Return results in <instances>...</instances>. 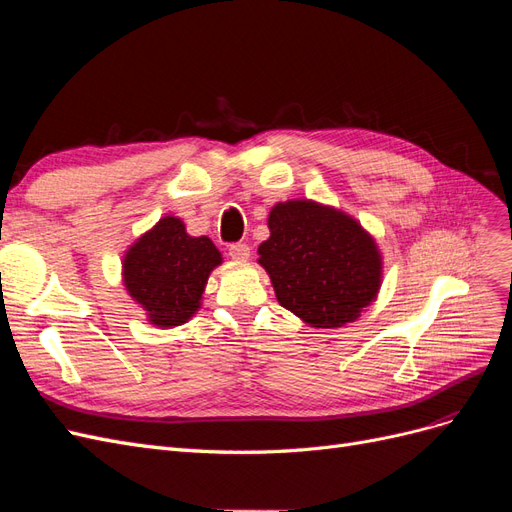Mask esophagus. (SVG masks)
<instances>
[{"instance_id": "1", "label": "esophagus", "mask_w": 512, "mask_h": 512, "mask_svg": "<svg viewBox=\"0 0 512 512\" xmlns=\"http://www.w3.org/2000/svg\"><path fill=\"white\" fill-rule=\"evenodd\" d=\"M228 254H230V258H235V260H247V258H250V245H247V243H230Z\"/></svg>"}]
</instances>
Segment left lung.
<instances>
[{
    "label": "left lung",
    "instance_id": "left-lung-1",
    "mask_svg": "<svg viewBox=\"0 0 512 512\" xmlns=\"http://www.w3.org/2000/svg\"><path fill=\"white\" fill-rule=\"evenodd\" d=\"M271 237L258 247L275 297L318 329L344 327L376 299L382 256L376 241L350 215L312 200L277 203Z\"/></svg>",
    "mask_w": 512,
    "mask_h": 512
}]
</instances>
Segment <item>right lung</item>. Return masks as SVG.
I'll return each mask as SVG.
<instances>
[{"label":"right lung","mask_w":512,"mask_h":512,"mask_svg":"<svg viewBox=\"0 0 512 512\" xmlns=\"http://www.w3.org/2000/svg\"><path fill=\"white\" fill-rule=\"evenodd\" d=\"M222 254L209 237H190L179 218L166 215L123 258V284L156 327H179L200 307L209 273Z\"/></svg>","instance_id":"obj_1"}]
</instances>
